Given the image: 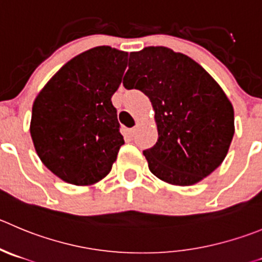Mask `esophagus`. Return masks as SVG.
<instances>
[{"instance_id":"1","label":"esophagus","mask_w":262,"mask_h":262,"mask_svg":"<svg viewBox=\"0 0 262 262\" xmlns=\"http://www.w3.org/2000/svg\"><path fill=\"white\" fill-rule=\"evenodd\" d=\"M139 127H140V123H139V122H138L135 127H133V128L129 129V135H133V136L136 135V133H138V131H139Z\"/></svg>"}]
</instances>
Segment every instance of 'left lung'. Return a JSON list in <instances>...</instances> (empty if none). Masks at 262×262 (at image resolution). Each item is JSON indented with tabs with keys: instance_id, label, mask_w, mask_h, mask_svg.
Masks as SVG:
<instances>
[{
	"instance_id": "left-lung-1",
	"label": "left lung",
	"mask_w": 262,
	"mask_h": 262,
	"mask_svg": "<svg viewBox=\"0 0 262 262\" xmlns=\"http://www.w3.org/2000/svg\"><path fill=\"white\" fill-rule=\"evenodd\" d=\"M123 86L143 91L156 112L158 140L143 151L153 175L189 186L223 163L234 136V109L196 61L168 47H145L129 54Z\"/></svg>"
}]
</instances>
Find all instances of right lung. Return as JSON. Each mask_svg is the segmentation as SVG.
<instances>
[{
	"label": "right lung",
	"mask_w": 262,
	"mask_h": 262,
	"mask_svg": "<svg viewBox=\"0 0 262 262\" xmlns=\"http://www.w3.org/2000/svg\"><path fill=\"white\" fill-rule=\"evenodd\" d=\"M128 54L98 46L74 56L39 91L31 136L42 163L73 185L105 178L124 144L112 96Z\"/></svg>",
	"instance_id": "add662e5"
}]
</instances>
